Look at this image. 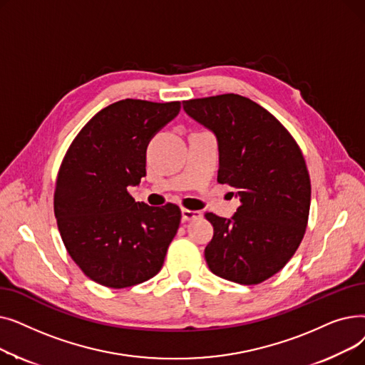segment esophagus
<instances>
[{
    "label": "esophagus",
    "instance_id": "esophagus-1",
    "mask_svg": "<svg viewBox=\"0 0 365 365\" xmlns=\"http://www.w3.org/2000/svg\"><path fill=\"white\" fill-rule=\"evenodd\" d=\"M201 217V212H195V210H187V208H182V219L185 222L187 220H195Z\"/></svg>",
    "mask_w": 365,
    "mask_h": 365
}]
</instances>
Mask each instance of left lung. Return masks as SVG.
Instances as JSON below:
<instances>
[{"label":"left lung","instance_id":"left-lung-1","mask_svg":"<svg viewBox=\"0 0 365 365\" xmlns=\"http://www.w3.org/2000/svg\"><path fill=\"white\" fill-rule=\"evenodd\" d=\"M183 109L216 134L217 182L232 186L241 202L231 219L205 213L215 229L207 264L227 281L260 284L293 257L308 225L311 179L303 153L271 112L244 96L190 99Z\"/></svg>","mask_w":365,"mask_h":365}]
</instances>
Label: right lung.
I'll list each match as a JSON object with an SVG mask.
<instances>
[{"label": "right lung", "mask_w": 365, "mask_h": 365, "mask_svg": "<svg viewBox=\"0 0 365 365\" xmlns=\"http://www.w3.org/2000/svg\"><path fill=\"white\" fill-rule=\"evenodd\" d=\"M179 110L180 102H115L94 115L66 152L54 216L69 256L94 282L125 289L161 271L180 208L136 202L127 187L146 176L148 143Z\"/></svg>", "instance_id": "1"}]
</instances>
